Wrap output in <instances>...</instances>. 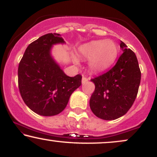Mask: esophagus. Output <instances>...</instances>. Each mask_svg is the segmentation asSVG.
<instances>
[{
	"label": "esophagus",
	"mask_w": 157,
	"mask_h": 157,
	"mask_svg": "<svg viewBox=\"0 0 157 157\" xmlns=\"http://www.w3.org/2000/svg\"><path fill=\"white\" fill-rule=\"evenodd\" d=\"M88 80H89V79L86 78V77H82V84H85L86 82H87Z\"/></svg>",
	"instance_id": "esophagus-1"
}]
</instances>
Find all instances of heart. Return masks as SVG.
<instances>
[{"label":"heart","mask_w":157,"mask_h":157,"mask_svg":"<svg viewBox=\"0 0 157 157\" xmlns=\"http://www.w3.org/2000/svg\"><path fill=\"white\" fill-rule=\"evenodd\" d=\"M118 46L111 40H99L82 46L80 53L94 72H102L112 66L118 55Z\"/></svg>","instance_id":"b5f03b06"}]
</instances>
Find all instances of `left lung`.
Here are the masks:
<instances>
[{
    "label": "left lung",
    "instance_id": "8db88e82",
    "mask_svg": "<svg viewBox=\"0 0 157 157\" xmlns=\"http://www.w3.org/2000/svg\"><path fill=\"white\" fill-rule=\"evenodd\" d=\"M123 52L112 68L91 79L95 90L90 99L91 110L97 117L113 120L128 112L137 95L141 71L134 52L122 41Z\"/></svg>",
    "mask_w": 157,
    "mask_h": 157
}]
</instances>
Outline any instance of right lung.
Listing matches in <instances>:
<instances>
[{
  "instance_id": "obj_1",
  "label": "right lung",
  "mask_w": 157,
  "mask_h": 157,
  "mask_svg": "<svg viewBox=\"0 0 157 157\" xmlns=\"http://www.w3.org/2000/svg\"><path fill=\"white\" fill-rule=\"evenodd\" d=\"M58 44H65L60 34L41 36L29 45L19 63L18 87L23 100L41 116L62 112L82 83L80 75L67 76L52 57V46Z\"/></svg>"
}]
</instances>
